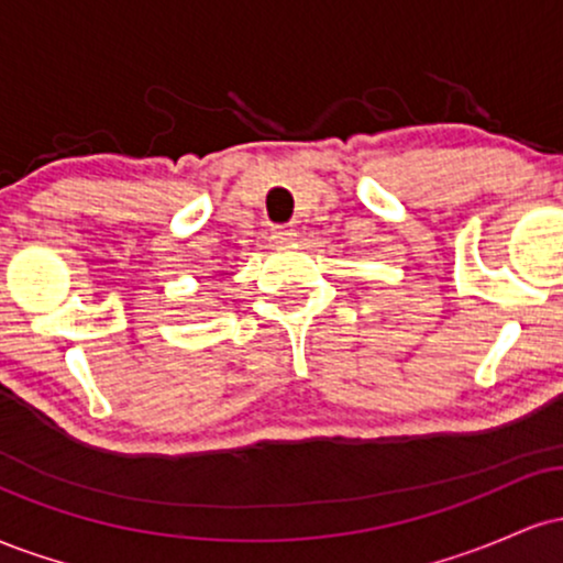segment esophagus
I'll return each mask as SVG.
<instances>
[{
  "label": "esophagus",
  "mask_w": 563,
  "mask_h": 563,
  "mask_svg": "<svg viewBox=\"0 0 563 563\" xmlns=\"http://www.w3.org/2000/svg\"><path fill=\"white\" fill-rule=\"evenodd\" d=\"M269 238H273V243H277V245H288L296 241V230L288 228V224H280V228H273Z\"/></svg>",
  "instance_id": "1"
}]
</instances>
